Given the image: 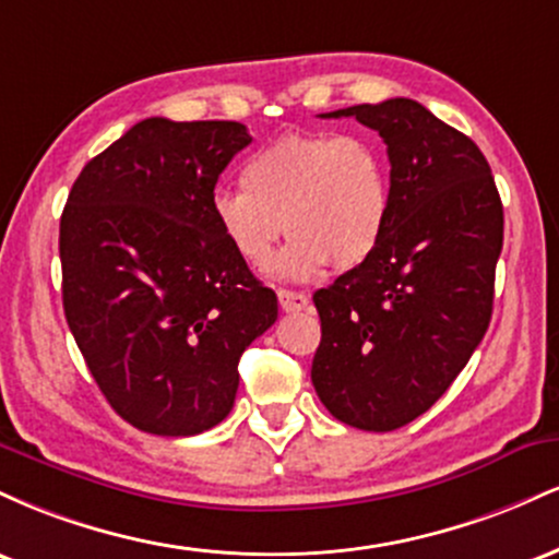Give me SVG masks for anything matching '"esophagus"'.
Returning a JSON list of instances; mask_svg holds the SVG:
<instances>
[{
    "label": "esophagus",
    "instance_id": "34e87169",
    "mask_svg": "<svg viewBox=\"0 0 559 559\" xmlns=\"http://www.w3.org/2000/svg\"><path fill=\"white\" fill-rule=\"evenodd\" d=\"M278 305L284 312H299V310H307L310 297L301 292H292V288H278Z\"/></svg>",
    "mask_w": 559,
    "mask_h": 559
}]
</instances>
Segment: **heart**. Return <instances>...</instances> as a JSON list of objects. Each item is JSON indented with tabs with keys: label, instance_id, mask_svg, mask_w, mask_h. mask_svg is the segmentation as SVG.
I'll use <instances>...</instances> for the list:
<instances>
[{
	"label": "heart",
	"instance_id": "b5f03b06",
	"mask_svg": "<svg viewBox=\"0 0 559 559\" xmlns=\"http://www.w3.org/2000/svg\"><path fill=\"white\" fill-rule=\"evenodd\" d=\"M241 189H217L210 215L230 252L252 267L292 243L275 271L312 278L325 265L360 267L376 254L391 217L383 146L365 133H286L241 163Z\"/></svg>",
	"mask_w": 559,
	"mask_h": 559
}]
</instances>
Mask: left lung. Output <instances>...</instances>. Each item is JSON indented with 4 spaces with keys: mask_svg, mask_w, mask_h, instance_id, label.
I'll list each match as a JSON object with an SVG mask.
<instances>
[{
    "mask_svg": "<svg viewBox=\"0 0 559 559\" xmlns=\"http://www.w3.org/2000/svg\"><path fill=\"white\" fill-rule=\"evenodd\" d=\"M320 118L373 128L391 163V217L365 265L318 288L312 386L336 420L394 431L465 368L491 320L502 199L484 152L415 99Z\"/></svg>",
    "mask_w": 559,
    "mask_h": 559,
    "instance_id": "obj_1",
    "label": "left lung"
}]
</instances>
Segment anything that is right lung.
I'll use <instances>...</instances> for the list:
<instances>
[{"label": "right lung", "instance_id": "add662e5", "mask_svg": "<svg viewBox=\"0 0 559 559\" xmlns=\"http://www.w3.org/2000/svg\"><path fill=\"white\" fill-rule=\"evenodd\" d=\"M252 141L234 120L146 118L88 159L60 221L62 307L120 418L194 436L230 413L239 357L278 318L210 197Z\"/></svg>", "mask_w": 559, "mask_h": 559}]
</instances>
